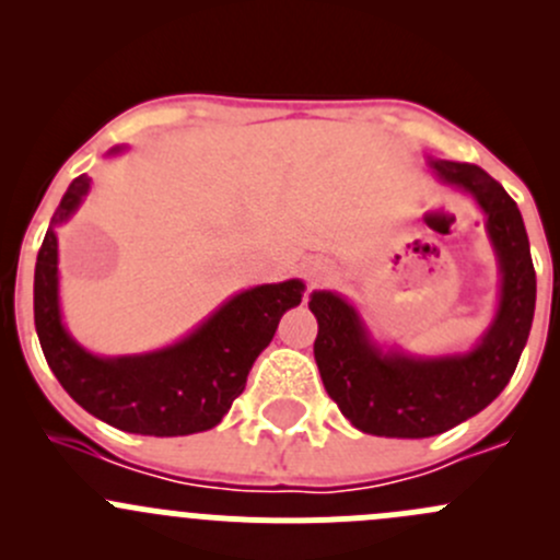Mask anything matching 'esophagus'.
<instances>
[{
  "label": "esophagus",
  "mask_w": 560,
  "mask_h": 560,
  "mask_svg": "<svg viewBox=\"0 0 560 560\" xmlns=\"http://www.w3.org/2000/svg\"><path fill=\"white\" fill-rule=\"evenodd\" d=\"M327 273H330V270H327L325 265H312V268H308V281H312V284H316V281L325 279Z\"/></svg>",
  "instance_id": "34e87169"
}]
</instances>
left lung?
Returning a JSON list of instances; mask_svg holds the SVG:
<instances>
[{"label": "left lung", "mask_w": 560, "mask_h": 560, "mask_svg": "<svg viewBox=\"0 0 560 560\" xmlns=\"http://www.w3.org/2000/svg\"><path fill=\"white\" fill-rule=\"evenodd\" d=\"M431 165L442 180L471 191L488 213L504 273L501 306L471 354L415 360L376 352L352 306L332 292H314L308 308L319 322L314 358L322 385L358 431L374 436H436L493 404L515 374L534 322L536 270L517 202L482 167L450 160Z\"/></svg>", "instance_id": "obj_1"}]
</instances>
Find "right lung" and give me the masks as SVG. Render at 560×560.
Segmentation results:
<instances>
[{"label":"right lung","mask_w":560,"mask_h":560,"mask_svg":"<svg viewBox=\"0 0 560 560\" xmlns=\"http://www.w3.org/2000/svg\"><path fill=\"white\" fill-rule=\"evenodd\" d=\"M89 191L78 175L61 197L35 268V327L45 360L59 385L89 415L107 425L143 436H189L219 425L233 400L244 393L254 360L273 338L281 314L298 306L303 281L265 284L224 303L165 352L143 358L103 360L83 352L61 327L56 298V233Z\"/></svg>","instance_id":"add662e5"}]
</instances>
